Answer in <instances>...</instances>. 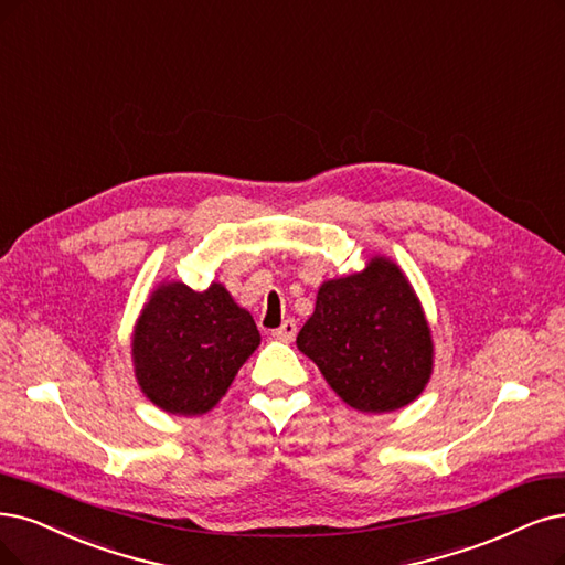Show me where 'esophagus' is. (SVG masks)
Listing matches in <instances>:
<instances>
[{
    "label": "esophagus",
    "mask_w": 565,
    "mask_h": 565,
    "mask_svg": "<svg viewBox=\"0 0 565 565\" xmlns=\"http://www.w3.org/2000/svg\"><path fill=\"white\" fill-rule=\"evenodd\" d=\"M271 335H275L281 342H294L296 335H298V326H296L294 319H286L275 332H271Z\"/></svg>",
    "instance_id": "esophagus-1"
}]
</instances>
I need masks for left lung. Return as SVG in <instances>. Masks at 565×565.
<instances>
[{"label":"left lung","instance_id":"left-lung-1","mask_svg":"<svg viewBox=\"0 0 565 565\" xmlns=\"http://www.w3.org/2000/svg\"><path fill=\"white\" fill-rule=\"evenodd\" d=\"M340 398L359 412L401 409L430 377V328L403 271L386 258L361 275L326 281L317 309L298 332Z\"/></svg>","mask_w":565,"mask_h":565}]
</instances>
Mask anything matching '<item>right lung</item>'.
Here are the masks:
<instances>
[{
	"mask_svg": "<svg viewBox=\"0 0 565 565\" xmlns=\"http://www.w3.org/2000/svg\"><path fill=\"white\" fill-rule=\"evenodd\" d=\"M258 344L254 319L221 284L206 290L167 284L143 307L135 328V372L160 409L195 416L223 398Z\"/></svg>",
	"mask_w": 565,
	"mask_h": 565,
	"instance_id": "obj_1",
	"label": "right lung"
}]
</instances>
